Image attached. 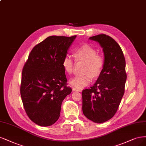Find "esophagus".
<instances>
[{
  "mask_svg": "<svg viewBox=\"0 0 146 146\" xmlns=\"http://www.w3.org/2000/svg\"><path fill=\"white\" fill-rule=\"evenodd\" d=\"M72 90H73V91H75V92H77V91L81 92L82 91L81 89H77V88H72Z\"/></svg>",
  "mask_w": 146,
  "mask_h": 146,
  "instance_id": "obj_1",
  "label": "esophagus"
}]
</instances>
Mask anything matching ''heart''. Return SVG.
<instances>
[{
  "label": "heart",
  "instance_id": "heart-1",
  "mask_svg": "<svg viewBox=\"0 0 146 146\" xmlns=\"http://www.w3.org/2000/svg\"><path fill=\"white\" fill-rule=\"evenodd\" d=\"M74 57L77 61L85 62L83 69L84 74L78 75L70 81V84L75 88L80 89L86 86L91 82L92 77L95 78L102 72L104 64V60L96 50L88 44L78 48L74 52ZM63 67L69 74L74 70V59L69 55L65 56L62 62Z\"/></svg>",
  "mask_w": 146,
  "mask_h": 146
}]
</instances>
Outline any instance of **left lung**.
<instances>
[{
    "instance_id": "8db88e82",
    "label": "left lung",
    "mask_w": 146,
    "mask_h": 146,
    "mask_svg": "<svg viewBox=\"0 0 146 146\" xmlns=\"http://www.w3.org/2000/svg\"><path fill=\"white\" fill-rule=\"evenodd\" d=\"M89 39L103 48L104 64L97 82L82 91V109L87 118L103 123L114 116L124 94L125 60L121 48L112 37L102 34Z\"/></svg>"
}]
</instances>
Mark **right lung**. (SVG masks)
Instances as JSON below:
<instances>
[{
    "mask_svg": "<svg viewBox=\"0 0 146 146\" xmlns=\"http://www.w3.org/2000/svg\"><path fill=\"white\" fill-rule=\"evenodd\" d=\"M77 36H52L35 46L22 70L21 95L28 117L49 126L60 117L62 103L72 92L62 62Z\"/></svg>",
    "mask_w": 146,
    "mask_h": 146,
    "instance_id": "add662e5",
    "label": "right lung"
}]
</instances>
